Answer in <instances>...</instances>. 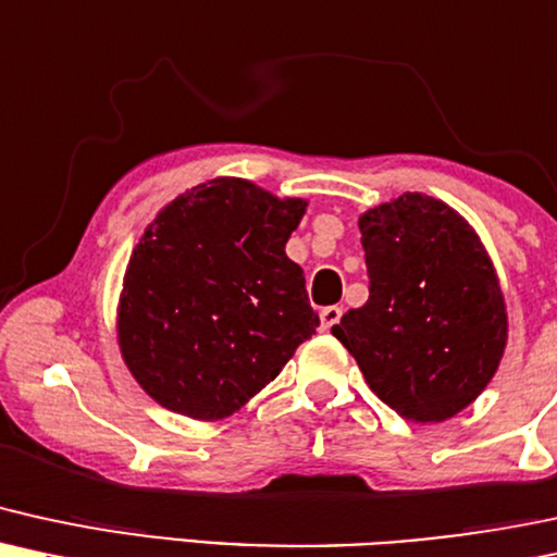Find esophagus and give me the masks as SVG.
<instances>
[{"label":"esophagus","instance_id":"1","mask_svg":"<svg viewBox=\"0 0 557 557\" xmlns=\"http://www.w3.org/2000/svg\"><path fill=\"white\" fill-rule=\"evenodd\" d=\"M338 320H342V307H336V305L325 307V310L320 312V329H323V331L336 329Z\"/></svg>","mask_w":557,"mask_h":557}]
</instances>
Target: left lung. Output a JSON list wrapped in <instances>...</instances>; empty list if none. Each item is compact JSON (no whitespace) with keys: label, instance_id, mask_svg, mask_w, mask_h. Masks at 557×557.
Masks as SVG:
<instances>
[{"label":"left lung","instance_id":"left-lung-1","mask_svg":"<svg viewBox=\"0 0 557 557\" xmlns=\"http://www.w3.org/2000/svg\"><path fill=\"white\" fill-rule=\"evenodd\" d=\"M359 232L370 297L331 333L404 420L446 422L487 388L506 351L493 260L463 215L422 193L364 211Z\"/></svg>","mask_w":557,"mask_h":557}]
</instances>
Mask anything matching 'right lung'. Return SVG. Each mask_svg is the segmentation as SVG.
Instances as JSON below:
<instances>
[{
    "mask_svg": "<svg viewBox=\"0 0 557 557\" xmlns=\"http://www.w3.org/2000/svg\"><path fill=\"white\" fill-rule=\"evenodd\" d=\"M307 211L237 176L187 189L135 245L116 307L127 370L163 409L215 422L318 329L286 242Z\"/></svg>",
    "mask_w": 557,
    "mask_h": 557,
    "instance_id": "1",
    "label": "right lung"
}]
</instances>
